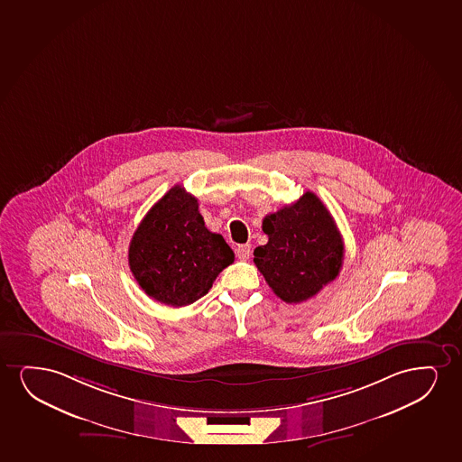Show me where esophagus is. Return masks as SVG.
Returning <instances> with one entry per match:
<instances>
[{"label": "esophagus", "instance_id": "1", "mask_svg": "<svg viewBox=\"0 0 462 462\" xmlns=\"http://www.w3.org/2000/svg\"><path fill=\"white\" fill-rule=\"evenodd\" d=\"M251 245H240V246L236 247V257L240 258V260H247V258L251 257Z\"/></svg>", "mask_w": 462, "mask_h": 462}]
</instances>
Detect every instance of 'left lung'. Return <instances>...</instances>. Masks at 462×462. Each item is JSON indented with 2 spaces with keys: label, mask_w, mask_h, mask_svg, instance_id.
Here are the masks:
<instances>
[{
  "label": "left lung",
  "mask_w": 462,
  "mask_h": 462,
  "mask_svg": "<svg viewBox=\"0 0 462 462\" xmlns=\"http://www.w3.org/2000/svg\"><path fill=\"white\" fill-rule=\"evenodd\" d=\"M262 228L268 243L254 251V263L288 304L310 300L342 270V235L317 194L266 216Z\"/></svg>",
  "instance_id": "1"
}]
</instances>
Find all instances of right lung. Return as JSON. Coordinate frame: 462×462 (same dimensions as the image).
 I'll return each mask as SVG.
<instances>
[{"label": "right lung", "instance_id": "1", "mask_svg": "<svg viewBox=\"0 0 462 462\" xmlns=\"http://www.w3.org/2000/svg\"><path fill=\"white\" fill-rule=\"evenodd\" d=\"M234 258L222 235L205 227L198 199L179 185L150 208L128 249V264L139 287L172 307L189 306L208 293Z\"/></svg>", "mask_w": 462, "mask_h": 462}]
</instances>
